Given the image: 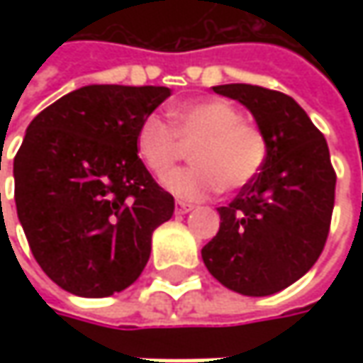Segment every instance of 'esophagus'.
<instances>
[{"label": "esophagus", "mask_w": 363, "mask_h": 363, "mask_svg": "<svg viewBox=\"0 0 363 363\" xmlns=\"http://www.w3.org/2000/svg\"><path fill=\"white\" fill-rule=\"evenodd\" d=\"M191 210H194V203L184 202V200H177V202H175V212H177V214H188Z\"/></svg>", "instance_id": "1"}]
</instances>
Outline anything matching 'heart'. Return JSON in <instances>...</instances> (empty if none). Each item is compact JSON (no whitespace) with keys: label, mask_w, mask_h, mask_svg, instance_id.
Here are the masks:
<instances>
[{"label":"heart","mask_w":363,"mask_h":363,"mask_svg":"<svg viewBox=\"0 0 363 363\" xmlns=\"http://www.w3.org/2000/svg\"><path fill=\"white\" fill-rule=\"evenodd\" d=\"M169 125L151 115L137 129V155L155 177H163L191 145V165L163 179V188L184 200H202L208 194L244 188L269 160L264 131L244 121L242 111L224 99L196 101L169 111Z\"/></svg>","instance_id":"heart-1"}]
</instances>
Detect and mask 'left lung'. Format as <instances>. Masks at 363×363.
I'll use <instances>...</instances> for the list:
<instances>
[{"label": "left lung", "mask_w": 363, "mask_h": 363, "mask_svg": "<svg viewBox=\"0 0 363 363\" xmlns=\"http://www.w3.org/2000/svg\"><path fill=\"white\" fill-rule=\"evenodd\" d=\"M214 92L242 103L269 139V160L228 206L202 248L206 269L248 297L279 293L321 255L335 202V169L323 133L289 94L255 84Z\"/></svg>", "instance_id": "left-lung-1"}]
</instances>
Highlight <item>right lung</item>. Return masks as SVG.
I'll list each match as a JSON object with an SVG mask.
<instances>
[{
	"label": "right lung",
	"mask_w": 363,
	"mask_h": 363,
	"mask_svg": "<svg viewBox=\"0 0 363 363\" xmlns=\"http://www.w3.org/2000/svg\"><path fill=\"white\" fill-rule=\"evenodd\" d=\"M167 86L91 84L46 106L13 160L16 208L42 271L78 297L133 285L174 196L137 155L139 125Z\"/></svg>",
	"instance_id": "obj_1"
}]
</instances>
